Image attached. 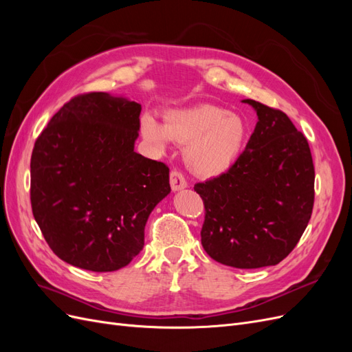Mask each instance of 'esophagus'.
I'll return each mask as SVG.
<instances>
[{
  "label": "esophagus",
  "instance_id": "1",
  "mask_svg": "<svg viewBox=\"0 0 352 352\" xmlns=\"http://www.w3.org/2000/svg\"><path fill=\"white\" fill-rule=\"evenodd\" d=\"M170 186H172L173 190H180L188 186L186 179L179 170H172V172H170Z\"/></svg>",
  "mask_w": 352,
  "mask_h": 352
}]
</instances>
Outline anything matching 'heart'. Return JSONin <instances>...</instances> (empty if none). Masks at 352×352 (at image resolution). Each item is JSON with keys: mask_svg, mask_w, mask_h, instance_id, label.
Segmentation results:
<instances>
[{"mask_svg": "<svg viewBox=\"0 0 352 352\" xmlns=\"http://www.w3.org/2000/svg\"><path fill=\"white\" fill-rule=\"evenodd\" d=\"M144 140L163 153L170 141L185 144L188 167L201 176L226 173L236 163L247 138V124L238 114L211 104L172 110L163 124L145 116L141 122Z\"/></svg>", "mask_w": 352, "mask_h": 352, "instance_id": "heart-1", "label": "heart"}]
</instances>
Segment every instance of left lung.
I'll return each instance as SVG.
<instances>
[{
    "label": "left lung",
    "mask_w": 352,
    "mask_h": 352,
    "mask_svg": "<svg viewBox=\"0 0 352 352\" xmlns=\"http://www.w3.org/2000/svg\"><path fill=\"white\" fill-rule=\"evenodd\" d=\"M258 122L226 173L194 189L204 201L201 243L236 269L280 263L302 236L314 204V164L305 136L283 111L243 100Z\"/></svg>",
    "instance_id": "obj_1"
}]
</instances>
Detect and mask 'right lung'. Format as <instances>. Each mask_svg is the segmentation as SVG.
<instances>
[{
    "mask_svg": "<svg viewBox=\"0 0 352 352\" xmlns=\"http://www.w3.org/2000/svg\"><path fill=\"white\" fill-rule=\"evenodd\" d=\"M141 104L107 92L72 98L30 158L32 212L50 248L74 267L114 272L144 248L168 167L135 153Z\"/></svg>",
    "mask_w": 352,
    "mask_h": 352,
    "instance_id": "right-lung-1",
    "label": "right lung"
}]
</instances>
